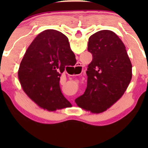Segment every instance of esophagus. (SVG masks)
<instances>
[{
    "label": "esophagus",
    "mask_w": 148,
    "mask_h": 148,
    "mask_svg": "<svg viewBox=\"0 0 148 148\" xmlns=\"http://www.w3.org/2000/svg\"><path fill=\"white\" fill-rule=\"evenodd\" d=\"M75 71L78 74H81L83 71V65L81 62H77L76 64L75 65Z\"/></svg>",
    "instance_id": "esophagus-1"
}]
</instances>
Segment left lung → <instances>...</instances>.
<instances>
[{"label": "left lung", "mask_w": 148, "mask_h": 148, "mask_svg": "<svg viewBox=\"0 0 148 148\" xmlns=\"http://www.w3.org/2000/svg\"><path fill=\"white\" fill-rule=\"evenodd\" d=\"M125 46L111 30H100L88 40L92 55L88 64L87 88L75 102L92 113L106 111L123 96L130 84L132 65Z\"/></svg>", "instance_id": "obj_1"}]
</instances>
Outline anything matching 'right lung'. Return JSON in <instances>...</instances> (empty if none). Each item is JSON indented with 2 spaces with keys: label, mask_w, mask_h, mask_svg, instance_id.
Segmentation results:
<instances>
[{
  "label": "right lung",
  "mask_w": 148,
  "mask_h": 148,
  "mask_svg": "<svg viewBox=\"0 0 148 148\" xmlns=\"http://www.w3.org/2000/svg\"><path fill=\"white\" fill-rule=\"evenodd\" d=\"M76 60L69 40L56 30H46L35 37L22 59L18 76L23 91L48 111L62 108L69 102L60 88L66 66Z\"/></svg>",
  "instance_id": "obj_1"
}]
</instances>
